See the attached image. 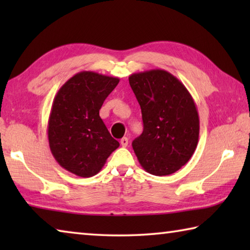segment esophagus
<instances>
[{
    "instance_id": "esophagus-1",
    "label": "esophagus",
    "mask_w": 250,
    "mask_h": 250,
    "mask_svg": "<svg viewBox=\"0 0 250 250\" xmlns=\"http://www.w3.org/2000/svg\"><path fill=\"white\" fill-rule=\"evenodd\" d=\"M128 143H129V140H128V138H122L121 140H120V145L122 146H128Z\"/></svg>"
}]
</instances>
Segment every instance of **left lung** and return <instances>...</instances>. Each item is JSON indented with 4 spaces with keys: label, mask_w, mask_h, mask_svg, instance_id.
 <instances>
[{
    "label": "left lung",
    "mask_w": 250,
    "mask_h": 250,
    "mask_svg": "<svg viewBox=\"0 0 250 250\" xmlns=\"http://www.w3.org/2000/svg\"><path fill=\"white\" fill-rule=\"evenodd\" d=\"M129 83L142 112L143 132L132 142L141 167L158 176L179 171L192 158L200 134L191 94L163 69L130 75Z\"/></svg>",
    "instance_id": "1"
}]
</instances>
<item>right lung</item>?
Instances as JSON below:
<instances>
[{"label": "right lung", "mask_w": 250, "mask_h": 250, "mask_svg": "<svg viewBox=\"0 0 250 250\" xmlns=\"http://www.w3.org/2000/svg\"><path fill=\"white\" fill-rule=\"evenodd\" d=\"M119 78L80 71L55 96L48 119L49 147L59 166L80 177L96 175L119 146L99 110Z\"/></svg>", "instance_id": "add662e5"}]
</instances>
